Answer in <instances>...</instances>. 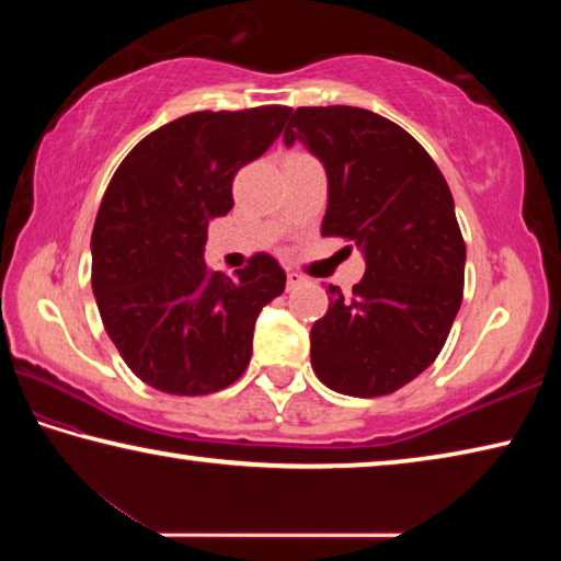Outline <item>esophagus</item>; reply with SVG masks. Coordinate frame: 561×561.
<instances>
[{
  "label": "esophagus",
  "instance_id": "esophagus-1",
  "mask_svg": "<svg viewBox=\"0 0 561 561\" xmlns=\"http://www.w3.org/2000/svg\"><path fill=\"white\" fill-rule=\"evenodd\" d=\"M301 284H307V277L299 272H287V289H297Z\"/></svg>",
  "mask_w": 561,
  "mask_h": 561
}]
</instances>
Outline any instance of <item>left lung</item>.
<instances>
[{
  "label": "left lung",
  "instance_id": "obj_1",
  "mask_svg": "<svg viewBox=\"0 0 561 561\" xmlns=\"http://www.w3.org/2000/svg\"><path fill=\"white\" fill-rule=\"evenodd\" d=\"M301 140L327 168L321 234L360 247L364 279L329 287L311 327V368L331 391L388 396L423 374L462 304L465 240L450 187L411 133L374 111L301 106L284 144Z\"/></svg>",
  "mask_w": 561,
  "mask_h": 561
}]
</instances>
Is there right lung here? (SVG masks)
Masks as SVG:
<instances>
[{"label":"right lung","instance_id":"right-lung-1","mask_svg":"<svg viewBox=\"0 0 561 561\" xmlns=\"http://www.w3.org/2000/svg\"><path fill=\"white\" fill-rule=\"evenodd\" d=\"M287 106L197 111L123 158L91 234V287L106 334L140 381L170 396L222 391L244 374L264 304L287 274L254 254L230 279L203 260L232 180L279 138Z\"/></svg>","mask_w":561,"mask_h":561}]
</instances>
